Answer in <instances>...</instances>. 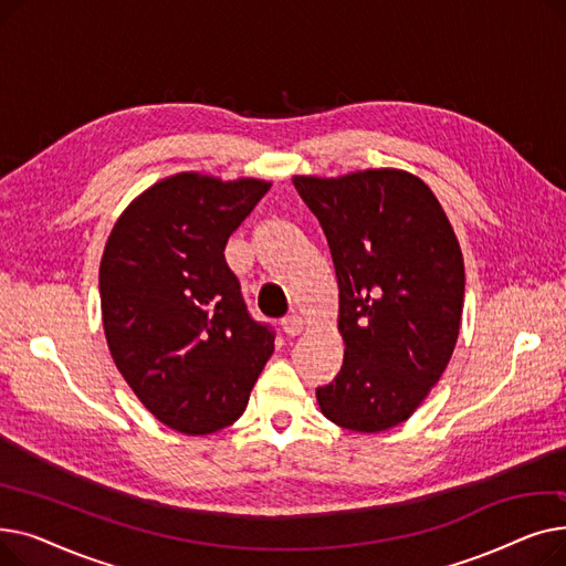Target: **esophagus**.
Returning <instances> with one entry per match:
<instances>
[{"mask_svg":"<svg viewBox=\"0 0 566 566\" xmlns=\"http://www.w3.org/2000/svg\"><path fill=\"white\" fill-rule=\"evenodd\" d=\"M282 328H284V333L289 337H295V335H301L307 328V318L301 316V314H289V316L282 318Z\"/></svg>","mask_w":566,"mask_h":566,"instance_id":"1","label":"esophagus"}]
</instances>
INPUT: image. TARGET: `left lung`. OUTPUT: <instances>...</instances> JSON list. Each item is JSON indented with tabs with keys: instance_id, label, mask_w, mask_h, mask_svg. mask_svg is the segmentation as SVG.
<instances>
[{
	"instance_id": "1",
	"label": "left lung",
	"mask_w": 566,
	"mask_h": 566,
	"mask_svg": "<svg viewBox=\"0 0 566 566\" xmlns=\"http://www.w3.org/2000/svg\"><path fill=\"white\" fill-rule=\"evenodd\" d=\"M328 238L344 365L316 390L348 431H388L420 408L454 353L465 293L457 233L431 188L403 169L293 176Z\"/></svg>"
}]
</instances>
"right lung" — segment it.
<instances>
[{"label":"right lung","instance_id":"right-lung-1","mask_svg":"<svg viewBox=\"0 0 566 566\" xmlns=\"http://www.w3.org/2000/svg\"><path fill=\"white\" fill-rule=\"evenodd\" d=\"M178 171L118 216L101 259V312L116 369L156 420L186 436L241 418L275 335L256 323L224 248L271 190Z\"/></svg>","mask_w":566,"mask_h":566}]
</instances>
